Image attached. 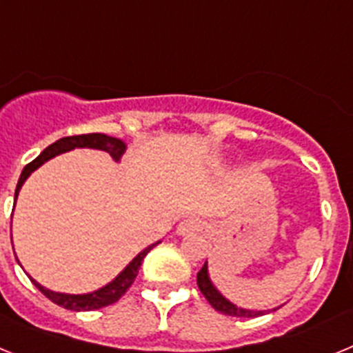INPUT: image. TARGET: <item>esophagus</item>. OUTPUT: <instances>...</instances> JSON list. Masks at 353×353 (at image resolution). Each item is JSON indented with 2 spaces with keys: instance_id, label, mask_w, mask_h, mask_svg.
I'll return each mask as SVG.
<instances>
[{
  "instance_id": "34e87169",
  "label": "esophagus",
  "mask_w": 353,
  "mask_h": 353,
  "mask_svg": "<svg viewBox=\"0 0 353 353\" xmlns=\"http://www.w3.org/2000/svg\"><path fill=\"white\" fill-rule=\"evenodd\" d=\"M201 221L196 219V217H189V219H183L182 223L179 224V228H176V233L179 235H191V233L194 232H199L201 230Z\"/></svg>"
}]
</instances>
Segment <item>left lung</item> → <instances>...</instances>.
Wrapping results in <instances>:
<instances>
[{
	"label": "left lung",
	"instance_id": "1",
	"mask_svg": "<svg viewBox=\"0 0 353 353\" xmlns=\"http://www.w3.org/2000/svg\"><path fill=\"white\" fill-rule=\"evenodd\" d=\"M198 286L201 290V293L205 295V299L208 301V304L217 310L219 313L228 314V316H240V318H254V316H260L263 314L265 311H251V310H244V307H236L235 304L224 299L223 295L219 293V290L215 288L212 285L210 277H208V265L205 261V265L201 267V270L198 272Z\"/></svg>",
	"mask_w": 353,
	"mask_h": 353
}]
</instances>
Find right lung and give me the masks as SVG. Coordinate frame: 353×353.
I'll return each instance as SVG.
<instances>
[{"mask_svg": "<svg viewBox=\"0 0 353 353\" xmlns=\"http://www.w3.org/2000/svg\"><path fill=\"white\" fill-rule=\"evenodd\" d=\"M74 148H95V150H104L108 152L114 161H120V157L123 155L125 152V143L121 141L118 138H111V136H105V134H81V136H68V138H61L58 139L56 143L49 145L48 148L43 150L42 154L35 159V161H31L30 164H26L19 176V182L17 187H15V199H17L19 191H21V187L23 183L26 182V179L30 176L37 168H40L46 161L49 159L56 157V155L63 154V152H68V150H74ZM159 242L155 244L148 245L146 249H143L139 252L138 256L134 258L129 265H127L125 269L121 270L117 277H114L113 281L109 283V285L102 286L101 290H97V292L92 293H83V295H70V293H58V292H51V290L43 288L42 285L35 281V279H31V283L40 290V292L52 301L54 304L61 305L65 310H72V311H92V310H101V307H105L109 304H114L118 299L130 288V285L134 283L136 276L139 272V267L143 263V258L148 254L152 249L157 245Z\"/></svg>", "mask_w": 353, "mask_h": 353, "instance_id": "obj_1", "label": "right lung"}]
</instances>
